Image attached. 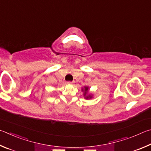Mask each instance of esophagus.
Returning a JSON list of instances; mask_svg holds the SVG:
<instances>
[{
  "label": "esophagus",
  "mask_w": 151,
  "mask_h": 151,
  "mask_svg": "<svg viewBox=\"0 0 151 151\" xmlns=\"http://www.w3.org/2000/svg\"><path fill=\"white\" fill-rule=\"evenodd\" d=\"M73 81H68L67 84H73Z\"/></svg>",
  "instance_id": "obj_1"
}]
</instances>
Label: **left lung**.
Here are the masks:
<instances>
[{
  "label": "left lung",
  "instance_id": "1",
  "mask_svg": "<svg viewBox=\"0 0 151 151\" xmlns=\"http://www.w3.org/2000/svg\"><path fill=\"white\" fill-rule=\"evenodd\" d=\"M88 89H89V88H88V87H87V86L84 87V89H82V91H84L83 96H85V98L87 99L92 98V96H91V95H89V96H87V94H88Z\"/></svg>",
  "mask_w": 151,
  "mask_h": 151
}]
</instances>
